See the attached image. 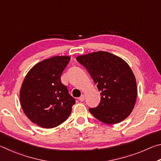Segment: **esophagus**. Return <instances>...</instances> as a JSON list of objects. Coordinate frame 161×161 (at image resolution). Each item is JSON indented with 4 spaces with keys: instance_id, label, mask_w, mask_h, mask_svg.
<instances>
[{
    "instance_id": "obj_1",
    "label": "esophagus",
    "mask_w": 161,
    "mask_h": 161,
    "mask_svg": "<svg viewBox=\"0 0 161 161\" xmlns=\"http://www.w3.org/2000/svg\"><path fill=\"white\" fill-rule=\"evenodd\" d=\"M84 99H85V97H84V95H81V96L79 98V100H80V102H83V101H84Z\"/></svg>"
}]
</instances>
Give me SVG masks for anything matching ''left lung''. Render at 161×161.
<instances>
[{"mask_svg": "<svg viewBox=\"0 0 161 161\" xmlns=\"http://www.w3.org/2000/svg\"><path fill=\"white\" fill-rule=\"evenodd\" d=\"M101 92V101L90 113L107 124H118L131 113L137 97V86L131 69L124 59L108 52L78 56Z\"/></svg>", "mask_w": 161, "mask_h": 161, "instance_id": "1", "label": "left lung"}]
</instances>
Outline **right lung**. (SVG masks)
Masks as SVG:
<instances>
[{"label": "right lung", "instance_id": "add662e5", "mask_svg": "<svg viewBox=\"0 0 161 161\" xmlns=\"http://www.w3.org/2000/svg\"><path fill=\"white\" fill-rule=\"evenodd\" d=\"M69 60L68 56L44 59L24 79L20 91L21 107L32 123L40 127H56L70 115L75 99L60 78Z\"/></svg>", "mask_w": 161, "mask_h": 161}]
</instances>
